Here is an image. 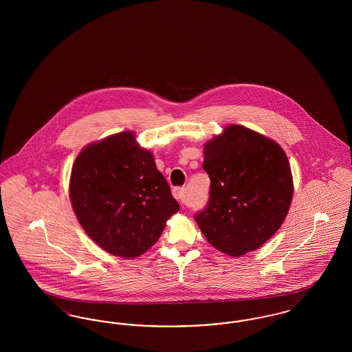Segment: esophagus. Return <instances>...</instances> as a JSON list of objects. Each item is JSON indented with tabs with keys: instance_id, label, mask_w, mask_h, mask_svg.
I'll return each mask as SVG.
<instances>
[{
	"instance_id": "1",
	"label": "esophagus",
	"mask_w": 352,
	"mask_h": 352,
	"mask_svg": "<svg viewBox=\"0 0 352 352\" xmlns=\"http://www.w3.org/2000/svg\"><path fill=\"white\" fill-rule=\"evenodd\" d=\"M173 194H174L175 199H178L181 203H186V195H184L186 192H184V187H175L173 190Z\"/></svg>"
}]
</instances>
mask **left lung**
I'll return each mask as SVG.
<instances>
[{
    "instance_id": "obj_1",
    "label": "left lung",
    "mask_w": 352,
    "mask_h": 352,
    "mask_svg": "<svg viewBox=\"0 0 352 352\" xmlns=\"http://www.w3.org/2000/svg\"><path fill=\"white\" fill-rule=\"evenodd\" d=\"M208 204L195 221L207 241L234 257L256 251L278 231L293 199L284 149L272 138L228 125L204 144Z\"/></svg>"
}]
</instances>
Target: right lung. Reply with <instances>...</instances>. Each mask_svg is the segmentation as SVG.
I'll use <instances>...</instances> for the list:
<instances>
[{
	"instance_id": "obj_1",
	"label": "right lung",
	"mask_w": 352,
	"mask_h": 352,
	"mask_svg": "<svg viewBox=\"0 0 352 352\" xmlns=\"http://www.w3.org/2000/svg\"><path fill=\"white\" fill-rule=\"evenodd\" d=\"M69 199L85 234L124 258L148 251L179 211L153 153L141 148L131 131L92 142L78 154Z\"/></svg>"
}]
</instances>
